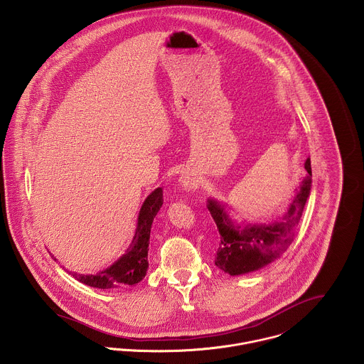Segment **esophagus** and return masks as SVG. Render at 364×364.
Returning a JSON list of instances; mask_svg holds the SVG:
<instances>
[{
  "instance_id": "34e87169",
  "label": "esophagus",
  "mask_w": 364,
  "mask_h": 364,
  "mask_svg": "<svg viewBox=\"0 0 364 364\" xmlns=\"http://www.w3.org/2000/svg\"><path fill=\"white\" fill-rule=\"evenodd\" d=\"M181 183H182V186L185 189H193L195 188V182L192 179H189V178H182Z\"/></svg>"
}]
</instances>
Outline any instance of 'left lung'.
<instances>
[{"label":"left lung","instance_id":"1","mask_svg":"<svg viewBox=\"0 0 364 364\" xmlns=\"http://www.w3.org/2000/svg\"><path fill=\"white\" fill-rule=\"evenodd\" d=\"M304 166L309 175L303 179L300 192L291 200L287 213L270 224L235 225L223 205L208 199V211L220 232V244L214 259L217 267L231 276L244 274L277 259L290 247L311 191L310 158H307Z\"/></svg>","mask_w":364,"mask_h":364}]
</instances>
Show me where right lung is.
<instances>
[{"instance_id":"1","label":"right lung","mask_w":364,"mask_h":364,"mask_svg":"<svg viewBox=\"0 0 364 364\" xmlns=\"http://www.w3.org/2000/svg\"><path fill=\"white\" fill-rule=\"evenodd\" d=\"M162 202L164 199L161 188H156L144 200L139 213L134 238L124 255H122L113 264L97 274H78L70 272L73 277L87 286L102 290L133 286L141 282L149 269V244L151 225L158 210L162 206Z\"/></svg>"}]
</instances>
